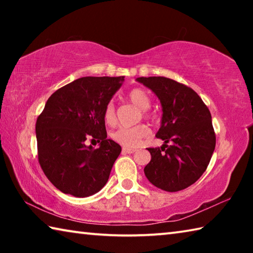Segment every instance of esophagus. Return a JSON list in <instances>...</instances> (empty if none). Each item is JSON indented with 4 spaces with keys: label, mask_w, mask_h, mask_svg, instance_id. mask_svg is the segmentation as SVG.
I'll use <instances>...</instances> for the list:
<instances>
[{
    "label": "esophagus",
    "mask_w": 253,
    "mask_h": 253,
    "mask_svg": "<svg viewBox=\"0 0 253 253\" xmlns=\"http://www.w3.org/2000/svg\"><path fill=\"white\" fill-rule=\"evenodd\" d=\"M136 149L134 148H129V147H123V153L124 154H132L135 153Z\"/></svg>",
    "instance_id": "obj_1"
}]
</instances>
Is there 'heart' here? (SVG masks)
I'll use <instances>...</instances> for the list:
<instances>
[{"label": "heart", "mask_w": 253, "mask_h": 253, "mask_svg": "<svg viewBox=\"0 0 253 253\" xmlns=\"http://www.w3.org/2000/svg\"><path fill=\"white\" fill-rule=\"evenodd\" d=\"M127 99L140 110H146L151 106V97L142 88H134L127 93ZM146 116V113H144ZM104 119L108 125L116 123V111L113 102H108L104 110ZM149 134L148 128L145 125H137L134 127H122L113 132V138L125 147H136L140 140Z\"/></svg>", "instance_id": "heart-1"}]
</instances>
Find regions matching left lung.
Returning <instances> with one entry per match:
<instances>
[{
    "mask_svg": "<svg viewBox=\"0 0 253 253\" xmlns=\"http://www.w3.org/2000/svg\"><path fill=\"white\" fill-rule=\"evenodd\" d=\"M136 80L155 93L163 110L156 137L164 144L161 148H147L152 158L144 173L163 191L184 190L202 176L215 148L211 113L193 89L173 79L139 77Z\"/></svg>",
    "mask_w": 253,
    "mask_h": 253,
    "instance_id": "8db88e82",
    "label": "left lung"
}]
</instances>
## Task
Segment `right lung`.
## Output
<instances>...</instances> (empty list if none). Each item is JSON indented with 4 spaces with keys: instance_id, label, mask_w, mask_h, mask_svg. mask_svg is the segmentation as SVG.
<instances>
[{
    "instance_id": "right-lung-1",
    "label": "right lung",
    "mask_w": 253,
    "mask_h": 253,
    "mask_svg": "<svg viewBox=\"0 0 253 253\" xmlns=\"http://www.w3.org/2000/svg\"><path fill=\"white\" fill-rule=\"evenodd\" d=\"M124 77H83L63 85L37 119L38 158L42 170L62 193L87 198L106 185L121 145L107 139L106 105ZM89 138L100 142L87 147Z\"/></svg>"
}]
</instances>
